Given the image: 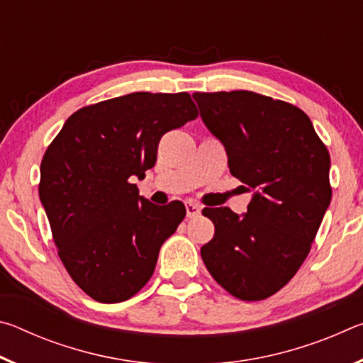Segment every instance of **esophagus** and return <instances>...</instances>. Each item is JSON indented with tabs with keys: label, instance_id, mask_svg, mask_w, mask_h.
<instances>
[{
	"label": "esophagus",
	"instance_id": "1",
	"mask_svg": "<svg viewBox=\"0 0 363 363\" xmlns=\"http://www.w3.org/2000/svg\"><path fill=\"white\" fill-rule=\"evenodd\" d=\"M186 211H187V218H196L201 213V206L195 201L189 200L186 201Z\"/></svg>",
	"mask_w": 363,
	"mask_h": 363
}]
</instances>
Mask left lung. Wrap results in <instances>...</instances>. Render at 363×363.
<instances>
[{
    "instance_id": "8db88e82",
    "label": "left lung",
    "mask_w": 363,
    "mask_h": 363,
    "mask_svg": "<svg viewBox=\"0 0 363 363\" xmlns=\"http://www.w3.org/2000/svg\"><path fill=\"white\" fill-rule=\"evenodd\" d=\"M223 143L230 174L253 190L248 211L205 208L214 237L201 247L213 279L243 301L284 288L309 255L331 200L330 153L303 110L251 91L195 93Z\"/></svg>"
}]
</instances>
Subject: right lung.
I'll return each instance as SVG.
<instances>
[{"mask_svg":"<svg viewBox=\"0 0 363 363\" xmlns=\"http://www.w3.org/2000/svg\"><path fill=\"white\" fill-rule=\"evenodd\" d=\"M187 93H133L77 110L48 147L40 200L60 261L99 303H121L150 280L163 242L186 216L139 195L164 133L195 120Z\"/></svg>","mask_w":363,"mask_h":363,"instance_id":"right-lung-1","label":"right lung"}]
</instances>
